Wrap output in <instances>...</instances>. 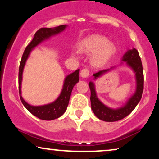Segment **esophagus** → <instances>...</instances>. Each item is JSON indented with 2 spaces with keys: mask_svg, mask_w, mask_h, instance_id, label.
<instances>
[{
  "mask_svg": "<svg viewBox=\"0 0 159 159\" xmlns=\"http://www.w3.org/2000/svg\"><path fill=\"white\" fill-rule=\"evenodd\" d=\"M81 76L82 78H87L89 75V70L87 69H83L81 71Z\"/></svg>",
  "mask_w": 159,
  "mask_h": 159,
  "instance_id": "esophagus-1",
  "label": "esophagus"
}]
</instances>
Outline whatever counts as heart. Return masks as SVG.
I'll return each mask as SVG.
<instances>
[{"label":"heart","mask_w":159,"mask_h":159,"mask_svg":"<svg viewBox=\"0 0 159 159\" xmlns=\"http://www.w3.org/2000/svg\"><path fill=\"white\" fill-rule=\"evenodd\" d=\"M80 49L81 52L87 54L94 53L92 64L94 66H101L114 53L115 45L108 41L106 36L94 34L82 40L80 43Z\"/></svg>","instance_id":"obj_1"}]
</instances>
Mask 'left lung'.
<instances>
[{
  "instance_id": "8db88e82",
  "label": "left lung",
  "mask_w": 159,
  "mask_h": 159,
  "mask_svg": "<svg viewBox=\"0 0 159 159\" xmlns=\"http://www.w3.org/2000/svg\"><path fill=\"white\" fill-rule=\"evenodd\" d=\"M122 61L125 62L126 64L131 67L135 73L136 78V91L134 95L128 100L124 106L117 109H112L104 105L98 99L96 96L95 85L93 82L89 83V87L90 89V101H91V108L93 111L94 114L99 120L106 122H115L123 119L124 117L128 116L132 112V111L135 108L140 100L141 99L142 93L143 90V66H142L141 60L138 52L135 48L132 50H129L124 54ZM114 67H111L113 69ZM110 69H104L99 72L94 73V79L102 76V75L106 73Z\"/></svg>"
}]
</instances>
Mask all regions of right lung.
<instances>
[{"mask_svg": "<svg viewBox=\"0 0 159 159\" xmlns=\"http://www.w3.org/2000/svg\"><path fill=\"white\" fill-rule=\"evenodd\" d=\"M66 27V25H63L54 27V28L43 27V28L39 29L36 32L32 41L27 45L26 48H25V52L23 53L22 57H21V63H20L19 71V90L21 102L29 112L31 113L33 115H34L39 119L43 120H53L60 117L64 114L69 105V98H70L72 89H73L74 86L76 84V83H78L79 81L80 69H77L74 72L69 74V75L66 77L61 93L54 102L48 104V105H42V106H32V105L27 103L21 96V81H22L24 67H25V63H26L32 49H34L36 45H39L43 41L50 38L51 36L63 31Z\"/></svg>", "mask_w": 159, "mask_h": 159, "instance_id": "obj_1", "label": "right lung"}]
</instances>
